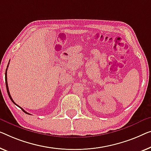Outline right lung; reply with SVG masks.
<instances>
[{"instance_id":"1","label":"right lung","mask_w":151,"mask_h":151,"mask_svg":"<svg viewBox=\"0 0 151 151\" xmlns=\"http://www.w3.org/2000/svg\"><path fill=\"white\" fill-rule=\"evenodd\" d=\"M9 64H8V66H7V67H6V72H5V83H6V91H7V93H8V95H9V98L11 99V100L12 101V102H13V104H15V105L16 106H18L17 104H15V103L14 102V101L13 100V99H12V98H11V95H10V93H9V87H8V84H7V77H6V71H7V68H8V66H9ZM20 109H21L22 110V111L23 112H25V113H26V114H29V113H28V112H26L25 111H24V110L22 109V107H20V106H19Z\"/></svg>"}]
</instances>
